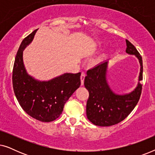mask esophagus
Returning a JSON list of instances; mask_svg holds the SVG:
<instances>
[{
  "mask_svg": "<svg viewBox=\"0 0 155 155\" xmlns=\"http://www.w3.org/2000/svg\"><path fill=\"white\" fill-rule=\"evenodd\" d=\"M84 78H85V74L82 73L81 74V76H80V80H81V84H84Z\"/></svg>",
  "mask_w": 155,
  "mask_h": 155,
  "instance_id": "34e87169",
  "label": "esophagus"
}]
</instances>
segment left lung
<instances>
[{
	"mask_svg": "<svg viewBox=\"0 0 155 155\" xmlns=\"http://www.w3.org/2000/svg\"><path fill=\"white\" fill-rule=\"evenodd\" d=\"M126 41V53L135 55L140 63L139 81L143 80V59L134 45ZM108 61L87 71L84 84L89 92L86 113L87 118L98 126H111L124 120L138 102L143 85L138 82L130 94L118 95L112 92L107 82Z\"/></svg>",
	"mask_w": 155,
	"mask_h": 155,
	"instance_id": "1",
	"label": "left lung"
}]
</instances>
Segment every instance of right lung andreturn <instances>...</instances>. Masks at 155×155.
Instances as JSON below:
<instances>
[{
    "mask_svg": "<svg viewBox=\"0 0 155 155\" xmlns=\"http://www.w3.org/2000/svg\"><path fill=\"white\" fill-rule=\"evenodd\" d=\"M37 30L25 37L19 47L12 71V86L19 104L28 115L40 121L51 122L60 116L65 102L80 87L81 73H65L46 82L29 76L23 64L22 52Z\"/></svg>",
    "mask_w": 155,
    "mask_h": 155,
    "instance_id": "1",
    "label": "right lung"
}]
</instances>
